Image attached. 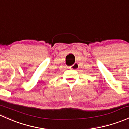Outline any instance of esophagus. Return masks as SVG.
Here are the masks:
<instances>
[{
  "label": "esophagus",
  "mask_w": 129,
  "mask_h": 129,
  "mask_svg": "<svg viewBox=\"0 0 129 129\" xmlns=\"http://www.w3.org/2000/svg\"><path fill=\"white\" fill-rule=\"evenodd\" d=\"M79 65L77 63H75L74 65L71 66V67H70V68L73 70H77L79 69Z\"/></svg>",
  "instance_id": "1"
}]
</instances>
